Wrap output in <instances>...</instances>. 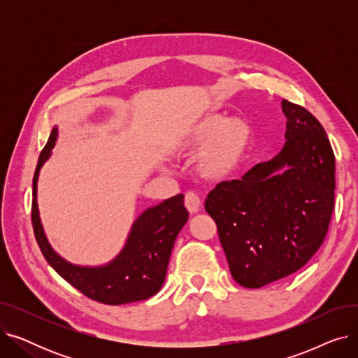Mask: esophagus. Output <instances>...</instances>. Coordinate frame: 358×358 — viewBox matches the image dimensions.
Instances as JSON below:
<instances>
[{
	"instance_id": "esophagus-1",
	"label": "esophagus",
	"mask_w": 358,
	"mask_h": 358,
	"mask_svg": "<svg viewBox=\"0 0 358 358\" xmlns=\"http://www.w3.org/2000/svg\"><path fill=\"white\" fill-rule=\"evenodd\" d=\"M184 204H185L187 210H189L190 213H197V212L201 209V200H200V197H199L196 193H193V192L185 193Z\"/></svg>"
}]
</instances>
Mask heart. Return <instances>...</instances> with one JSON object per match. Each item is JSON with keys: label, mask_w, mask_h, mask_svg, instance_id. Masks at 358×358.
<instances>
[{"label": "heart", "mask_w": 358, "mask_h": 358, "mask_svg": "<svg viewBox=\"0 0 358 358\" xmlns=\"http://www.w3.org/2000/svg\"><path fill=\"white\" fill-rule=\"evenodd\" d=\"M254 139L251 123L241 116L223 119L219 113L181 120L168 131L164 146L174 155H197L199 171L212 178L232 174L247 157Z\"/></svg>", "instance_id": "b5f03b06"}]
</instances>
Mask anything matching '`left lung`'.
Instances as JSON below:
<instances>
[{"mask_svg": "<svg viewBox=\"0 0 358 358\" xmlns=\"http://www.w3.org/2000/svg\"><path fill=\"white\" fill-rule=\"evenodd\" d=\"M286 143L241 180L222 181L204 208L236 283L259 289L302 268L322 245L334 210L335 157L310 113L286 100Z\"/></svg>", "mask_w": 358, "mask_h": 358, "instance_id": "left-lung-1", "label": "left lung"}]
</instances>
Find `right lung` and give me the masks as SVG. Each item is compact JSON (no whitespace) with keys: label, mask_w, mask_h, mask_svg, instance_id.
Here are the masks:
<instances>
[{"label":"right lung","mask_w":358,"mask_h":358,"mask_svg":"<svg viewBox=\"0 0 358 358\" xmlns=\"http://www.w3.org/2000/svg\"><path fill=\"white\" fill-rule=\"evenodd\" d=\"M58 139L52 129L33 177L31 222L41 251L49 266L87 297L106 305H123L157 294L165 281L177 235L189 220L184 196L177 194L143 210L134 222L122 251L103 266H77L62 258L49 243L37 206V180Z\"/></svg>","instance_id":"right-lung-1"}]
</instances>
